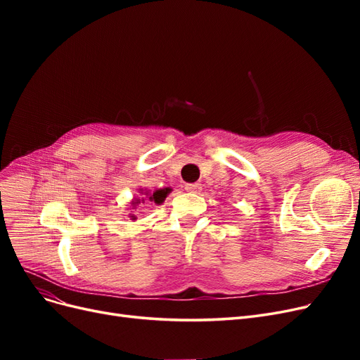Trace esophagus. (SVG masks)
<instances>
[{"mask_svg": "<svg viewBox=\"0 0 360 360\" xmlns=\"http://www.w3.org/2000/svg\"><path fill=\"white\" fill-rule=\"evenodd\" d=\"M184 189H186L188 192H193V193H200L201 192V184H198V183H189V184H186V186H184Z\"/></svg>", "mask_w": 360, "mask_h": 360, "instance_id": "obj_1", "label": "esophagus"}]
</instances>
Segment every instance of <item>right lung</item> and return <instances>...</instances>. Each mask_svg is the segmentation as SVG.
Masks as SVG:
<instances>
[{
	"label": "right lung",
	"instance_id": "obj_1",
	"mask_svg": "<svg viewBox=\"0 0 360 360\" xmlns=\"http://www.w3.org/2000/svg\"><path fill=\"white\" fill-rule=\"evenodd\" d=\"M139 192L144 195V197H141V198H135L132 202V209H136V205H139V204H144V205H148L150 204V201L151 202H155V204H162L163 201H165V198H167V195L171 192V189L169 188H165V189H159V191H155V192H148V191H143V189H139ZM134 219H135V216H132Z\"/></svg>",
	"mask_w": 360,
	"mask_h": 360
}]
</instances>
